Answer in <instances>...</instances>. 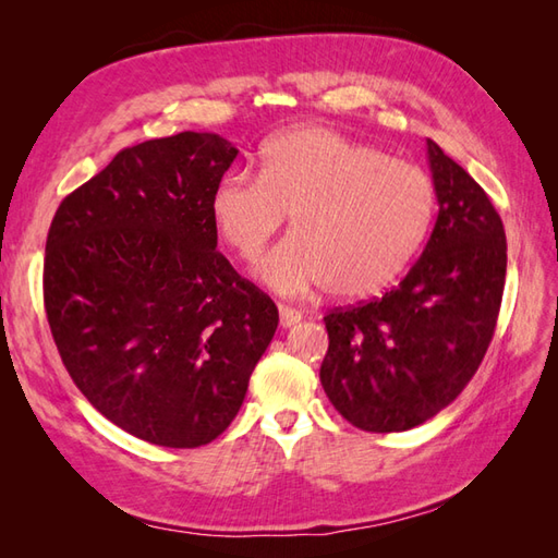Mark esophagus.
Returning a JSON list of instances; mask_svg holds the SVG:
<instances>
[{
	"label": "esophagus",
	"instance_id": "34e87169",
	"mask_svg": "<svg viewBox=\"0 0 558 558\" xmlns=\"http://www.w3.org/2000/svg\"><path fill=\"white\" fill-rule=\"evenodd\" d=\"M278 312H280V326L282 328H290V326L302 322V312L292 310V306H288V304H278Z\"/></svg>",
	"mask_w": 558,
	"mask_h": 558
}]
</instances>
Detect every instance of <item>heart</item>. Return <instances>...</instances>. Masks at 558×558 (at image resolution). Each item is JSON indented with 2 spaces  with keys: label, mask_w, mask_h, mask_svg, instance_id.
Masks as SVG:
<instances>
[{
  "label": "heart",
  "mask_w": 558,
  "mask_h": 558,
  "mask_svg": "<svg viewBox=\"0 0 558 558\" xmlns=\"http://www.w3.org/2000/svg\"><path fill=\"white\" fill-rule=\"evenodd\" d=\"M434 213V184L412 162L322 126L272 138L260 174L232 170L213 189L210 218L232 252L254 260L290 218V240L260 260L280 294L324 288L360 300L386 288L417 252Z\"/></svg>",
  "instance_id": "1"
}]
</instances>
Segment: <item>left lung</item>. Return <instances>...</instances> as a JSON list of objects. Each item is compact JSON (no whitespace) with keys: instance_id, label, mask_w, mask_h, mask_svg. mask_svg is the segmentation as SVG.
Listing matches in <instances>:
<instances>
[{"instance_id":"1","label":"left lung","mask_w":558,"mask_h":558,"mask_svg":"<svg viewBox=\"0 0 558 558\" xmlns=\"http://www.w3.org/2000/svg\"><path fill=\"white\" fill-rule=\"evenodd\" d=\"M438 216L417 264L381 300L324 316L322 386L364 432H408L450 405L487 354L506 232L484 189L426 138Z\"/></svg>"}]
</instances>
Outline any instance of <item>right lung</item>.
Returning a JSON list of instances; mask_svg holds the SVG:
<instances>
[{
    "label": "right lung",
    "instance_id": "add662e5",
    "mask_svg": "<svg viewBox=\"0 0 558 558\" xmlns=\"http://www.w3.org/2000/svg\"><path fill=\"white\" fill-rule=\"evenodd\" d=\"M236 150L182 132L117 153L59 204L43 300L69 376L112 424L196 448L240 412L278 306L218 252L213 189Z\"/></svg>",
    "mask_w": 558,
    "mask_h": 558
}]
</instances>
